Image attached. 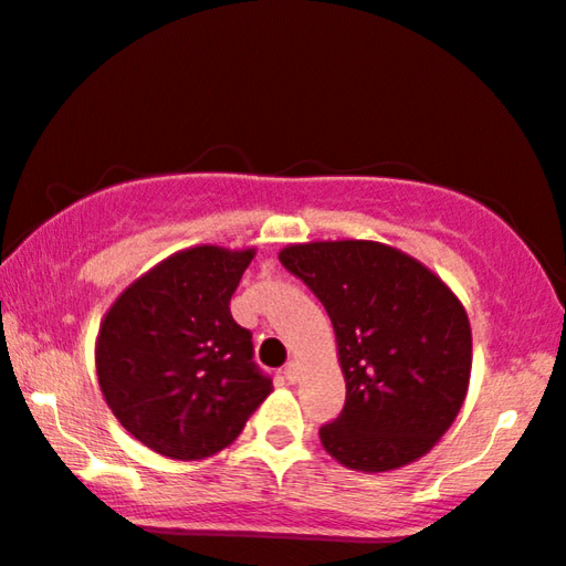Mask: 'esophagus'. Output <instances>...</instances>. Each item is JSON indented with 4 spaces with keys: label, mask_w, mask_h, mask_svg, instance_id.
<instances>
[{
    "label": "esophagus",
    "mask_w": 566,
    "mask_h": 566,
    "mask_svg": "<svg viewBox=\"0 0 566 566\" xmlns=\"http://www.w3.org/2000/svg\"><path fill=\"white\" fill-rule=\"evenodd\" d=\"M283 378L289 382H296L298 380V365L296 363H289L283 367Z\"/></svg>",
    "instance_id": "34e87169"
}]
</instances>
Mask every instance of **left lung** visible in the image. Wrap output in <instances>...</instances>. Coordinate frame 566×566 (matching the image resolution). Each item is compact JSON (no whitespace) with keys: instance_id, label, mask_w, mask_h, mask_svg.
<instances>
[{"instance_id":"obj_1","label":"left lung","mask_w":566,"mask_h":566,"mask_svg":"<svg viewBox=\"0 0 566 566\" xmlns=\"http://www.w3.org/2000/svg\"><path fill=\"white\" fill-rule=\"evenodd\" d=\"M281 263L324 303L347 398L318 429L359 472L419 460L460 413L472 367L462 303L419 260L380 242L291 244Z\"/></svg>"}]
</instances>
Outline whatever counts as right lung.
I'll use <instances>...</instances> for the list:
<instances>
[{
    "label": "right lung",
    "mask_w": 566,
    "mask_h": 566,
    "mask_svg": "<svg viewBox=\"0 0 566 566\" xmlns=\"http://www.w3.org/2000/svg\"><path fill=\"white\" fill-rule=\"evenodd\" d=\"M252 250L191 248L122 293L96 339L106 406L153 452L203 460L240 437L270 392L229 301Z\"/></svg>",
    "instance_id": "right-lung-1"
}]
</instances>
